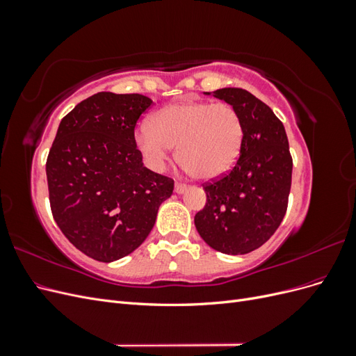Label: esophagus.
<instances>
[{
  "mask_svg": "<svg viewBox=\"0 0 356 356\" xmlns=\"http://www.w3.org/2000/svg\"><path fill=\"white\" fill-rule=\"evenodd\" d=\"M186 190H187L186 184H181V182H177V184H175V193H178V195H182V193H186Z\"/></svg>",
  "mask_w": 356,
  "mask_h": 356,
  "instance_id": "esophagus-1",
  "label": "esophagus"
}]
</instances>
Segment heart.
<instances>
[{"mask_svg": "<svg viewBox=\"0 0 356 356\" xmlns=\"http://www.w3.org/2000/svg\"><path fill=\"white\" fill-rule=\"evenodd\" d=\"M245 126L234 106L225 102L188 101L156 111L135 132V144L149 168L161 170L170 148L193 177L203 181L221 178L238 161Z\"/></svg>", "mask_w": 356, "mask_h": 356, "instance_id": "b5f03b06", "label": "heart"}]
</instances>
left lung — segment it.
Instances as JSON below:
<instances>
[{"label":"left lung","instance_id":"1","mask_svg":"<svg viewBox=\"0 0 356 356\" xmlns=\"http://www.w3.org/2000/svg\"><path fill=\"white\" fill-rule=\"evenodd\" d=\"M212 95L241 114L245 139L234 168L203 187L207 204L196 213L195 224L215 251L241 255L260 248L281 225L293 159L285 127L270 106L245 89L224 88Z\"/></svg>","mask_w":356,"mask_h":356}]
</instances>
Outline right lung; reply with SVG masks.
I'll use <instances>...</instances> for the list:
<instances>
[{
  "label": "right lung",
  "mask_w": 356,
  "mask_h": 356,
  "mask_svg": "<svg viewBox=\"0 0 356 356\" xmlns=\"http://www.w3.org/2000/svg\"><path fill=\"white\" fill-rule=\"evenodd\" d=\"M144 95L99 92L62 118L46 163L53 218L83 254L111 263L152 232L174 179L143 163L135 144Z\"/></svg>",
  "instance_id": "obj_1"
}]
</instances>
